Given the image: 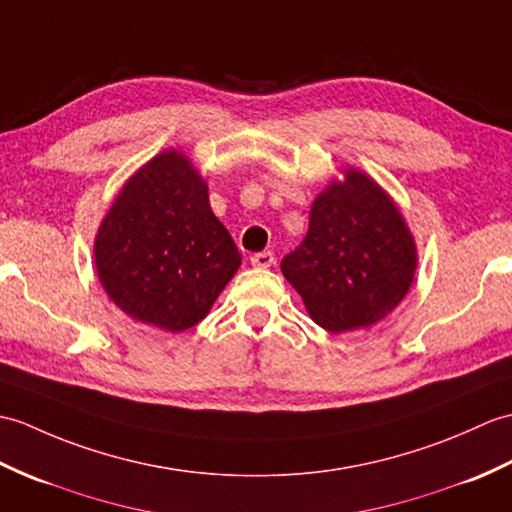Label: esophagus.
I'll return each mask as SVG.
<instances>
[{"label":"esophagus","mask_w":512,"mask_h":512,"mask_svg":"<svg viewBox=\"0 0 512 512\" xmlns=\"http://www.w3.org/2000/svg\"><path fill=\"white\" fill-rule=\"evenodd\" d=\"M252 265L254 267H258V269H267V267H271L276 263V258H274V252H256V254H252Z\"/></svg>","instance_id":"esophagus-1"}]
</instances>
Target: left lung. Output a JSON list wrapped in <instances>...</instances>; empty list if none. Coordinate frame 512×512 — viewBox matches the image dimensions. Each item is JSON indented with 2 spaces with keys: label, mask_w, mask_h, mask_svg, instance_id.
Returning <instances> with one entry per match:
<instances>
[{
  "label": "left lung",
  "mask_w": 512,
  "mask_h": 512,
  "mask_svg": "<svg viewBox=\"0 0 512 512\" xmlns=\"http://www.w3.org/2000/svg\"><path fill=\"white\" fill-rule=\"evenodd\" d=\"M282 274L322 328L344 333L383 320L416 271V245L390 197L359 170L313 201L309 232Z\"/></svg>",
  "instance_id": "left-lung-1"
}]
</instances>
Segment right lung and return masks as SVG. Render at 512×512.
Returning a JSON list of instances; mask_svg holds the SVG:
<instances>
[{
    "mask_svg": "<svg viewBox=\"0 0 512 512\" xmlns=\"http://www.w3.org/2000/svg\"><path fill=\"white\" fill-rule=\"evenodd\" d=\"M94 254L109 298L133 320L170 333L199 324L241 265L206 181L177 151L153 157L127 181Z\"/></svg>",
    "mask_w": 512,
    "mask_h": 512,
    "instance_id": "obj_1",
    "label": "right lung"
}]
</instances>
